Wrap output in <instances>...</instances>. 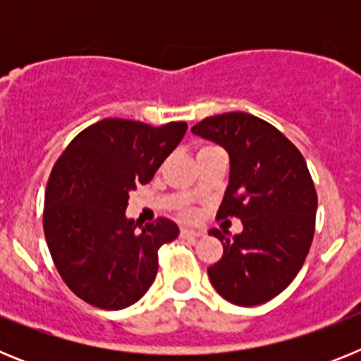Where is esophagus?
<instances>
[{
  "label": "esophagus",
  "instance_id": "1",
  "mask_svg": "<svg viewBox=\"0 0 361 361\" xmlns=\"http://www.w3.org/2000/svg\"><path fill=\"white\" fill-rule=\"evenodd\" d=\"M180 237H183V238H199V237H204V233L202 231H195V229L183 228V229H180Z\"/></svg>",
  "mask_w": 361,
  "mask_h": 361
}]
</instances>
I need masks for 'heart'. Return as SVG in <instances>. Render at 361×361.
Segmentation results:
<instances>
[{
  "label": "heart",
  "instance_id": "1",
  "mask_svg": "<svg viewBox=\"0 0 361 361\" xmlns=\"http://www.w3.org/2000/svg\"><path fill=\"white\" fill-rule=\"evenodd\" d=\"M197 191H191L190 195H195ZM180 215L183 216H186V219H191V216H193V212H191L190 208H186V206H184V208H180Z\"/></svg>",
  "mask_w": 361,
  "mask_h": 361
}]
</instances>
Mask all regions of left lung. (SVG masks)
<instances>
[{
    "instance_id": "1",
    "label": "left lung",
    "mask_w": 361,
    "mask_h": 361,
    "mask_svg": "<svg viewBox=\"0 0 361 361\" xmlns=\"http://www.w3.org/2000/svg\"><path fill=\"white\" fill-rule=\"evenodd\" d=\"M191 132L229 155V184L216 219L237 216L242 233L212 229L224 255L208 267L213 288L235 305H260L288 288L314 235L318 197L305 159L282 132L244 111L206 117Z\"/></svg>"
}]
</instances>
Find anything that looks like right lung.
<instances>
[{"label":"right lung","mask_w":361,"mask_h":361,"mask_svg":"<svg viewBox=\"0 0 361 361\" xmlns=\"http://www.w3.org/2000/svg\"><path fill=\"white\" fill-rule=\"evenodd\" d=\"M186 123L149 126L103 119L82 130L52 168L43 229L65 283L95 307L119 311L155 280L159 247L178 237L170 219L142 226L126 219L130 191L149 183L183 141Z\"/></svg>","instance_id":"obj_1"}]
</instances>
